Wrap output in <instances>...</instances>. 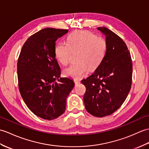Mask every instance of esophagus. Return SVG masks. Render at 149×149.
<instances>
[{
    "mask_svg": "<svg viewBox=\"0 0 149 149\" xmlns=\"http://www.w3.org/2000/svg\"><path fill=\"white\" fill-rule=\"evenodd\" d=\"M74 83H75V84H76V85H78V84H80V81H78V80H74Z\"/></svg>",
    "mask_w": 149,
    "mask_h": 149,
    "instance_id": "esophagus-1",
    "label": "esophagus"
}]
</instances>
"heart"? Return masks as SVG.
Here are the masks:
<instances>
[{"label":"heart","instance_id":"obj_1","mask_svg":"<svg viewBox=\"0 0 149 149\" xmlns=\"http://www.w3.org/2000/svg\"><path fill=\"white\" fill-rule=\"evenodd\" d=\"M107 49V44L103 38L97 37L86 31H76L69 34L66 43L59 41L54 48L55 56L64 65L71 60L72 52H78L77 63L64 69L66 77L80 79L87 73L88 69L94 70L103 60Z\"/></svg>","mask_w":149,"mask_h":149}]
</instances>
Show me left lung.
<instances>
[{
    "label": "left lung",
    "instance_id": "8db88e82",
    "mask_svg": "<svg viewBox=\"0 0 149 149\" xmlns=\"http://www.w3.org/2000/svg\"><path fill=\"white\" fill-rule=\"evenodd\" d=\"M107 50L94 73L81 80L86 87L85 107L97 117L111 115L119 108L131 90L133 63L127 45L119 36L104 27Z\"/></svg>",
    "mask_w": 149,
    "mask_h": 149
}]
</instances>
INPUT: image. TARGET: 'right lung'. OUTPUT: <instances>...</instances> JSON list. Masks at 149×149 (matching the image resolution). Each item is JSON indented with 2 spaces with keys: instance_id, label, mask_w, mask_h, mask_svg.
<instances>
[{
  "instance_id": "right-lung-1",
  "label": "right lung",
  "mask_w": 149,
  "mask_h": 149,
  "mask_svg": "<svg viewBox=\"0 0 149 149\" xmlns=\"http://www.w3.org/2000/svg\"><path fill=\"white\" fill-rule=\"evenodd\" d=\"M68 32L41 30L27 39L18 59L19 92L30 110L43 119H55L64 113L66 98L74 86L71 79L60 78L61 68L54 53L55 41Z\"/></svg>"
}]
</instances>
